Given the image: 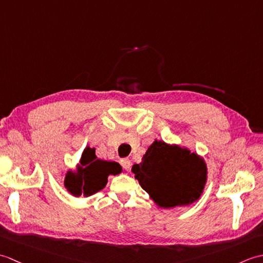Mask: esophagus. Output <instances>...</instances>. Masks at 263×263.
Returning <instances> with one entry per match:
<instances>
[{
  "label": "esophagus",
  "instance_id": "1",
  "mask_svg": "<svg viewBox=\"0 0 263 263\" xmlns=\"http://www.w3.org/2000/svg\"><path fill=\"white\" fill-rule=\"evenodd\" d=\"M121 165L125 171H128L131 167V161L128 158H123V159H121Z\"/></svg>",
  "mask_w": 263,
  "mask_h": 263
}]
</instances>
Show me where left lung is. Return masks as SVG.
Segmentation results:
<instances>
[{
    "instance_id": "obj_1",
    "label": "left lung",
    "mask_w": 263,
    "mask_h": 263,
    "mask_svg": "<svg viewBox=\"0 0 263 263\" xmlns=\"http://www.w3.org/2000/svg\"><path fill=\"white\" fill-rule=\"evenodd\" d=\"M132 172L144 191L164 208L198 200L206 180L205 164L197 154L157 140Z\"/></svg>"
}]
</instances>
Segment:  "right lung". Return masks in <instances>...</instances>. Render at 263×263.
Segmentation results:
<instances>
[{
  "mask_svg": "<svg viewBox=\"0 0 263 263\" xmlns=\"http://www.w3.org/2000/svg\"><path fill=\"white\" fill-rule=\"evenodd\" d=\"M122 167L115 161L97 159L95 149L87 147L82 153L78 173L68 172L65 176V187L79 197L81 193L91 195L104 189L107 183L108 175L121 173Z\"/></svg>",
  "mask_w": 263,
  "mask_h": 263,
  "instance_id": "obj_1",
  "label": "right lung"
}]
</instances>
